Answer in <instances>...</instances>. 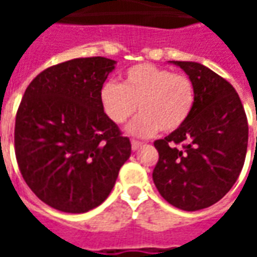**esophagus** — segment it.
Wrapping results in <instances>:
<instances>
[{"instance_id": "esophagus-1", "label": "esophagus", "mask_w": 257, "mask_h": 257, "mask_svg": "<svg viewBox=\"0 0 257 257\" xmlns=\"http://www.w3.org/2000/svg\"><path fill=\"white\" fill-rule=\"evenodd\" d=\"M131 145H132V150H138L140 146H142V142H138V140H132V142H131Z\"/></svg>"}]
</instances>
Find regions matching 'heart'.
<instances>
[{
	"mask_svg": "<svg viewBox=\"0 0 257 257\" xmlns=\"http://www.w3.org/2000/svg\"><path fill=\"white\" fill-rule=\"evenodd\" d=\"M100 103L108 119L117 125L126 122L139 104L142 114L128 126L129 134L149 136L158 129L173 132L193 110L194 85L186 74L151 63L136 64L125 71L121 84L108 81L101 86Z\"/></svg>",
	"mask_w": 257,
	"mask_h": 257,
	"instance_id": "b5f03b06",
	"label": "heart"
}]
</instances>
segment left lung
Segmentation results:
<instances>
[{"label":"left lung","mask_w":257,"mask_h":257,"mask_svg":"<svg viewBox=\"0 0 257 257\" xmlns=\"http://www.w3.org/2000/svg\"><path fill=\"white\" fill-rule=\"evenodd\" d=\"M172 63L193 81L194 106L180 128L154 142L160 158L153 180L165 201L193 212L216 204L237 182L246 156L248 119L228 81L195 62Z\"/></svg>","instance_id":"8db88e82"}]
</instances>
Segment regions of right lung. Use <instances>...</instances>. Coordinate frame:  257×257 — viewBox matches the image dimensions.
Wrapping results in <instances>:
<instances>
[{"label":"right lung","instance_id":"add662e5","mask_svg":"<svg viewBox=\"0 0 257 257\" xmlns=\"http://www.w3.org/2000/svg\"><path fill=\"white\" fill-rule=\"evenodd\" d=\"M114 66L101 56L55 64L31 81L20 101L16 161L31 191L55 209L84 213L99 206L131 156V142L100 103Z\"/></svg>","mask_w":257,"mask_h":257}]
</instances>
